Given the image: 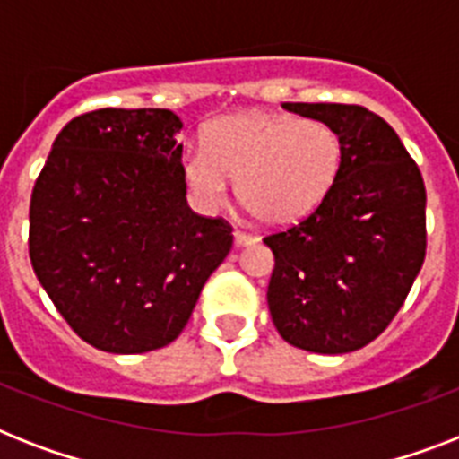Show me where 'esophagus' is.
Instances as JSON below:
<instances>
[{
  "label": "esophagus",
  "mask_w": 459,
  "mask_h": 459,
  "mask_svg": "<svg viewBox=\"0 0 459 459\" xmlns=\"http://www.w3.org/2000/svg\"><path fill=\"white\" fill-rule=\"evenodd\" d=\"M233 240H236L238 247H243V245L257 243V236H252V233H245V230H236V233H233Z\"/></svg>",
  "instance_id": "esophagus-1"
}]
</instances>
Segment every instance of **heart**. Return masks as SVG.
Listing matches in <instances>:
<instances>
[{
    "label": "heart",
    "mask_w": 459,
    "mask_h": 459,
    "mask_svg": "<svg viewBox=\"0 0 459 459\" xmlns=\"http://www.w3.org/2000/svg\"><path fill=\"white\" fill-rule=\"evenodd\" d=\"M341 166L335 128L264 111L214 118L204 128L202 150L183 157L187 186L202 204H223L229 178H236L238 200L269 226L293 223L319 207Z\"/></svg>",
    "instance_id": "obj_1"
}]
</instances>
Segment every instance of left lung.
Segmentation results:
<instances>
[{
	"mask_svg": "<svg viewBox=\"0 0 459 459\" xmlns=\"http://www.w3.org/2000/svg\"><path fill=\"white\" fill-rule=\"evenodd\" d=\"M335 128L342 166L312 214L269 233L266 290L281 338L319 355L364 348L405 302L427 255V187L398 133L357 104L286 102Z\"/></svg>",
	"mask_w": 459,
	"mask_h": 459,
	"instance_id": "obj_1",
	"label": "left lung"
}]
</instances>
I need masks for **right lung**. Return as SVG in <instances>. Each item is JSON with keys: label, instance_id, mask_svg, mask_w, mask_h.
<instances>
[{"label": "right lung", "instance_id": "add662e5", "mask_svg": "<svg viewBox=\"0 0 459 459\" xmlns=\"http://www.w3.org/2000/svg\"><path fill=\"white\" fill-rule=\"evenodd\" d=\"M183 124L169 109H97L56 135L30 197V264L92 348L138 355L186 328L233 247L186 200Z\"/></svg>", "mask_w": 459, "mask_h": 459}]
</instances>
